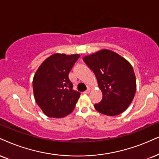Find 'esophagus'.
I'll use <instances>...</instances> for the list:
<instances>
[{
    "instance_id": "obj_1",
    "label": "esophagus",
    "mask_w": 159,
    "mask_h": 159,
    "mask_svg": "<svg viewBox=\"0 0 159 159\" xmlns=\"http://www.w3.org/2000/svg\"><path fill=\"white\" fill-rule=\"evenodd\" d=\"M90 91H91V89H90V88H89V89L86 90V91H84V93H89Z\"/></svg>"
}]
</instances>
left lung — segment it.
Here are the masks:
<instances>
[{
  "instance_id": "left-lung-1",
  "label": "left lung",
  "mask_w": 159,
  "mask_h": 159,
  "mask_svg": "<svg viewBox=\"0 0 159 159\" xmlns=\"http://www.w3.org/2000/svg\"><path fill=\"white\" fill-rule=\"evenodd\" d=\"M83 60L94 73L102 93V99L95 104V109L111 116L124 112L132 102L136 90V76L131 64L108 49L84 57Z\"/></svg>"
}]
</instances>
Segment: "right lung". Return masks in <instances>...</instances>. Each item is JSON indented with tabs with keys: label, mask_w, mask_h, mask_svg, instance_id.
Wrapping results in <instances>:
<instances>
[{
	"label": "right lung",
	"mask_w": 159,
	"mask_h": 159,
	"mask_svg": "<svg viewBox=\"0 0 159 159\" xmlns=\"http://www.w3.org/2000/svg\"><path fill=\"white\" fill-rule=\"evenodd\" d=\"M80 54H52L45 60L33 78L34 97L44 114L62 118L74 111L80 93L72 89L68 74Z\"/></svg>",
	"instance_id": "right-lung-1"
}]
</instances>
